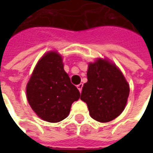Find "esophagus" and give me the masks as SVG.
<instances>
[{"mask_svg":"<svg viewBox=\"0 0 153 153\" xmlns=\"http://www.w3.org/2000/svg\"><path fill=\"white\" fill-rule=\"evenodd\" d=\"M83 83H79V85H77V88H78V89H79V91L80 93L82 92V88H83Z\"/></svg>","mask_w":153,"mask_h":153,"instance_id":"obj_1","label":"esophagus"}]
</instances>
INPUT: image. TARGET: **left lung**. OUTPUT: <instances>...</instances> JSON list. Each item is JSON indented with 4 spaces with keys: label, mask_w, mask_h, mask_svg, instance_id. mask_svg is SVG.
<instances>
[{
    "label": "left lung",
    "mask_w": 153,
    "mask_h": 153,
    "mask_svg": "<svg viewBox=\"0 0 153 153\" xmlns=\"http://www.w3.org/2000/svg\"><path fill=\"white\" fill-rule=\"evenodd\" d=\"M80 99L87 103L91 117L102 123L109 122L125 109L129 85L115 64L105 59L89 63Z\"/></svg>",
    "instance_id": "1"
}]
</instances>
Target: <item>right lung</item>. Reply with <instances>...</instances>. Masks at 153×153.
Returning <instances> with one entry per match:
<instances>
[{"mask_svg": "<svg viewBox=\"0 0 153 153\" xmlns=\"http://www.w3.org/2000/svg\"><path fill=\"white\" fill-rule=\"evenodd\" d=\"M26 93L33 111L51 123L66 118L72 103L80 97L56 51H49L39 60L28 80Z\"/></svg>", "mask_w": 153, "mask_h": 153, "instance_id": "add662e5", "label": "right lung"}]
</instances>
